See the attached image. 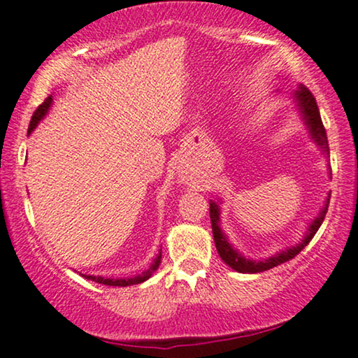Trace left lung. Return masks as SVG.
I'll list each match as a JSON object with an SVG mask.
<instances>
[{"label":"left lung","instance_id":"1","mask_svg":"<svg viewBox=\"0 0 358 358\" xmlns=\"http://www.w3.org/2000/svg\"><path fill=\"white\" fill-rule=\"evenodd\" d=\"M294 99H296L297 106L301 108V115L304 119L307 129H309L310 137L314 138V142L322 148L324 152H329V142H327V134H325L322 119H320L319 114V107L317 102H315L314 96L306 85H299L296 92H294ZM329 200L330 196L325 201V205L322 208V211L319 213V216L315 218L307 228V234L304 236V239L296 246L287 248L286 251H280L278 255L268 257V259H262V261H256V259H248L244 257L241 252H238L236 248H233L229 244L228 238L226 234L221 231L220 228V205L218 203L211 201L210 203V218H211V228H213V238H215V244H216V250H218V255L221 259H223L229 268L238 271V273H244V274H256V273H262V271H268L273 269L275 266L282 264V262L291 261L292 257H296L299 252L304 250L307 244L310 243V239L314 238V234L317 233V229L322 224V221L325 218V213H327L329 208Z\"/></svg>","mask_w":358,"mask_h":358}]
</instances>
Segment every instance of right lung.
Returning a JSON list of instances; mask_svg holds the SVG:
<instances>
[{"label":"right lung","instance_id":"1","mask_svg":"<svg viewBox=\"0 0 358 358\" xmlns=\"http://www.w3.org/2000/svg\"><path fill=\"white\" fill-rule=\"evenodd\" d=\"M51 103H52V97L49 96L46 101L41 103L38 108H36V112L33 114V117H31L28 134L33 132L36 127H38L41 119H43V117L48 114V110H49V107H51ZM160 261H162V251L158 252V256L155 257V261H153V264L150 266V268H148L145 273L135 275V278H124V279H110V278H108V279H106V278H102V275H84V278L89 279V280H96V282H99V284H106V286L127 287V286H132V284H140V282H143V280H147L158 269V266H160Z\"/></svg>","mask_w":358,"mask_h":358}]
</instances>
